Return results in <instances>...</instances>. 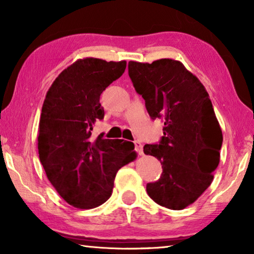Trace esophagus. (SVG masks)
Wrapping results in <instances>:
<instances>
[{"mask_svg":"<svg viewBox=\"0 0 254 254\" xmlns=\"http://www.w3.org/2000/svg\"><path fill=\"white\" fill-rule=\"evenodd\" d=\"M134 145H135V150L137 151V153H139L140 156H142V154H143V144L141 143V141H134Z\"/></svg>","mask_w":254,"mask_h":254,"instance_id":"esophagus-1","label":"esophagus"}]
</instances>
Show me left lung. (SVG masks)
Returning <instances> with one entry per match:
<instances>
[{
  "label": "left lung",
  "mask_w": 254,
  "mask_h": 254,
  "mask_svg": "<svg viewBox=\"0 0 254 254\" xmlns=\"http://www.w3.org/2000/svg\"><path fill=\"white\" fill-rule=\"evenodd\" d=\"M128 76L142 95L152 119L163 118L159 144H145L143 152L156 157L162 175L147 185L157 204L180 210L194 203L209 187L220 163L223 134L204 85L179 60L128 62Z\"/></svg>",
  "instance_id": "8db88e82"
}]
</instances>
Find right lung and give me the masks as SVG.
Instances as JSON below:
<instances>
[{
    "instance_id": "obj_1",
    "label": "right lung",
    "mask_w": 254,
    "mask_h": 254,
    "mask_svg": "<svg viewBox=\"0 0 254 254\" xmlns=\"http://www.w3.org/2000/svg\"><path fill=\"white\" fill-rule=\"evenodd\" d=\"M126 68V60L77 59L46 94L38 133L39 158L51 185L76 208L105 203L118 170L136 159L132 142L92 137L93 126L104 117L101 94Z\"/></svg>"
}]
</instances>
